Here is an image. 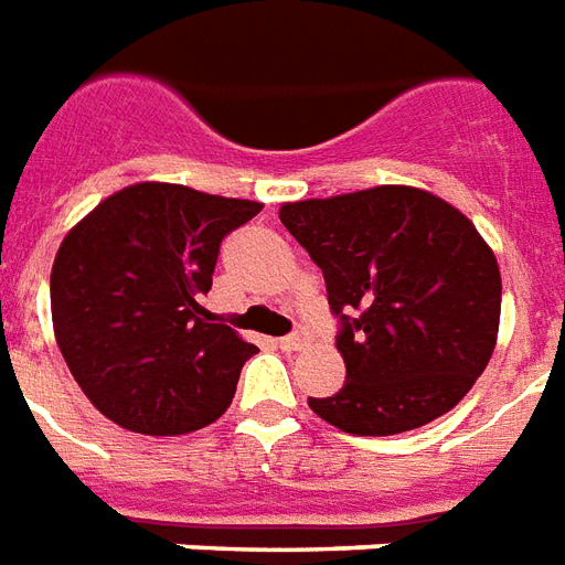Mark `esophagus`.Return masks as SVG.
Returning <instances> with one entry per match:
<instances>
[{"instance_id":"34e87169","label":"esophagus","mask_w":565,"mask_h":565,"mask_svg":"<svg viewBox=\"0 0 565 565\" xmlns=\"http://www.w3.org/2000/svg\"><path fill=\"white\" fill-rule=\"evenodd\" d=\"M305 344H308V332H294V335H287L278 341L281 350H302Z\"/></svg>"}]
</instances>
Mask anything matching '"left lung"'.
I'll use <instances>...</instances> for the list:
<instances>
[{"label": "left lung", "instance_id": "obj_1", "mask_svg": "<svg viewBox=\"0 0 565 565\" xmlns=\"http://www.w3.org/2000/svg\"><path fill=\"white\" fill-rule=\"evenodd\" d=\"M323 269L347 380L308 407L356 437L440 419L473 388L500 332V266L461 209L413 185L281 203Z\"/></svg>", "mask_w": 565, "mask_h": 565}]
</instances>
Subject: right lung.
Wrapping results in <instances>:
<instances>
[{
	"label": "right lung",
	"mask_w": 565,
	"mask_h": 565,
	"mask_svg": "<svg viewBox=\"0 0 565 565\" xmlns=\"http://www.w3.org/2000/svg\"><path fill=\"white\" fill-rule=\"evenodd\" d=\"M263 203L137 182L65 233L50 271L53 335L92 407L179 437L227 411L257 347L203 308L218 245Z\"/></svg>",
	"instance_id": "add662e5"
}]
</instances>
